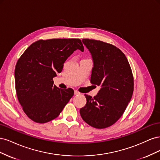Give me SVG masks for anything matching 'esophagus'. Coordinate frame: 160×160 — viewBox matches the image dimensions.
Instances as JSON below:
<instances>
[{"instance_id": "obj_1", "label": "esophagus", "mask_w": 160, "mask_h": 160, "mask_svg": "<svg viewBox=\"0 0 160 160\" xmlns=\"http://www.w3.org/2000/svg\"><path fill=\"white\" fill-rule=\"evenodd\" d=\"M75 95H80V93L79 91H75Z\"/></svg>"}]
</instances>
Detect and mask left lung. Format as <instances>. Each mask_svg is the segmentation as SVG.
Segmentation results:
<instances>
[{
  "label": "left lung",
  "mask_w": 160,
  "mask_h": 160,
  "mask_svg": "<svg viewBox=\"0 0 160 160\" xmlns=\"http://www.w3.org/2000/svg\"><path fill=\"white\" fill-rule=\"evenodd\" d=\"M93 61L91 83L100 85L98 95H85L87 103L80 109L85 122L97 129L108 128L122 117L133 92L132 69L124 53L101 41L83 38Z\"/></svg>",
  "instance_id": "obj_1"
}]
</instances>
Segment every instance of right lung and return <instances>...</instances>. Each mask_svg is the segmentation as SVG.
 <instances>
[{
  "instance_id": "obj_1",
  "label": "right lung",
  "mask_w": 160,
  "mask_h": 160,
  "mask_svg": "<svg viewBox=\"0 0 160 160\" xmlns=\"http://www.w3.org/2000/svg\"><path fill=\"white\" fill-rule=\"evenodd\" d=\"M77 49L84 51L79 38L38 40L18 59L14 70L17 98L33 122L44 123L55 119L73 96V89L58 88L52 79Z\"/></svg>"
}]
</instances>
